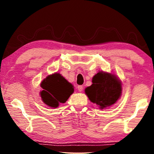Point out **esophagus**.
Segmentation results:
<instances>
[{"instance_id":"obj_1","label":"esophagus","mask_w":154,"mask_h":154,"mask_svg":"<svg viewBox=\"0 0 154 154\" xmlns=\"http://www.w3.org/2000/svg\"><path fill=\"white\" fill-rule=\"evenodd\" d=\"M77 90L80 92H82V91H83V86H82V85H78V86H77Z\"/></svg>"}]
</instances>
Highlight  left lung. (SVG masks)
Listing matches in <instances>:
<instances>
[{
    "mask_svg": "<svg viewBox=\"0 0 154 154\" xmlns=\"http://www.w3.org/2000/svg\"><path fill=\"white\" fill-rule=\"evenodd\" d=\"M92 84L85 89V93L100 109L109 108L120 98L122 83L115 74L99 71L92 77Z\"/></svg>",
    "mask_w": 154,
    "mask_h": 154,
    "instance_id": "left-lung-1",
    "label": "left lung"
}]
</instances>
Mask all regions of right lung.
<instances>
[{"label": "right lung", "mask_w": 154, "mask_h": 154, "mask_svg": "<svg viewBox=\"0 0 154 154\" xmlns=\"http://www.w3.org/2000/svg\"><path fill=\"white\" fill-rule=\"evenodd\" d=\"M41 87L43 88L40 92L41 100L51 108H57L60 104L66 103L74 92L73 85L58 72L47 76L41 82Z\"/></svg>", "instance_id": "obj_1"}]
</instances>
